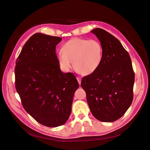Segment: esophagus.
Returning <instances> with one entry per match:
<instances>
[{
    "label": "esophagus",
    "mask_w": 150,
    "mask_h": 150,
    "mask_svg": "<svg viewBox=\"0 0 150 150\" xmlns=\"http://www.w3.org/2000/svg\"><path fill=\"white\" fill-rule=\"evenodd\" d=\"M76 79H77V80H78V82L79 84L81 85V78L78 76V77H76Z\"/></svg>",
    "instance_id": "34e87169"
}]
</instances>
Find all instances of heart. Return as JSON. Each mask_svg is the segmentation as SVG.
Masks as SVG:
<instances>
[{
  "label": "heart",
  "instance_id": "1",
  "mask_svg": "<svg viewBox=\"0 0 150 150\" xmlns=\"http://www.w3.org/2000/svg\"><path fill=\"white\" fill-rule=\"evenodd\" d=\"M62 53L57 55L60 68L68 72L74 67L83 75H89L95 72L103 60V48L97 39L74 38L64 44Z\"/></svg>",
  "mask_w": 150,
  "mask_h": 150
}]
</instances>
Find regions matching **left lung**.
Masks as SVG:
<instances>
[{"label": "left lung", "instance_id": "1", "mask_svg": "<svg viewBox=\"0 0 150 150\" xmlns=\"http://www.w3.org/2000/svg\"><path fill=\"white\" fill-rule=\"evenodd\" d=\"M103 48V60L93 74L84 76L81 85L95 118L112 122L120 118L133 100L135 74L129 53L120 42L103 29L91 31Z\"/></svg>", "mask_w": 150, "mask_h": 150}]
</instances>
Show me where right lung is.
I'll list each match as a JSON object with an SVG mask.
<instances>
[{"label": "right lung", "instance_id": "right-lung-1", "mask_svg": "<svg viewBox=\"0 0 150 150\" xmlns=\"http://www.w3.org/2000/svg\"><path fill=\"white\" fill-rule=\"evenodd\" d=\"M62 38L35 33L25 42L16 62V90L26 112L47 127L65 124L79 83L72 73H63L56 54Z\"/></svg>", "mask_w": 150, "mask_h": 150}]
</instances>
